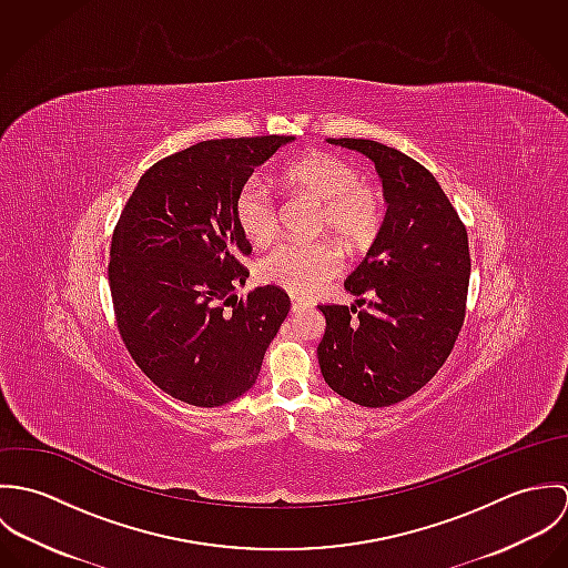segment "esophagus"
I'll list each match as a JSON object with an SVG mask.
<instances>
[{"label":"esophagus","mask_w":568,"mask_h":568,"mask_svg":"<svg viewBox=\"0 0 568 568\" xmlns=\"http://www.w3.org/2000/svg\"><path fill=\"white\" fill-rule=\"evenodd\" d=\"M291 308H293V313H300V311L311 308V304H308L306 300H302V297H293V300H291Z\"/></svg>","instance_id":"esophagus-1"}]
</instances>
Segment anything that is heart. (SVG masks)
I'll return each mask as SVG.
<instances>
[{
	"label": "heart",
	"mask_w": 568,
	"mask_h": 568,
	"mask_svg": "<svg viewBox=\"0 0 568 568\" xmlns=\"http://www.w3.org/2000/svg\"><path fill=\"white\" fill-rule=\"evenodd\" d=\"M288 187L320 203L317 225L338 243L361 251L374 243L383 225L381 192L361 179L352 163L329 155L308 153L282 172ZM234 214L246 241L268 244L277 234V201L268 185L251 176L236 194ZM341 271V253L332 243H288L271 248L257 264L264 282L295 295H308Z\"/></svg>",
	"instance_id": "1"
}]
</instances>
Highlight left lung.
Wrapping results in <instances>:
<instances>
[{"label": "left lung", "instance_id": "8db88e82", "mask_svg": "<svg viewBox=\"0 0 568 568\" xmlns=\"http://www.w3.org/2000/svg\"><path fill=\"white\" fill-rule=\"evenodd\" d=\"M327 142L374 162L387 214L365 260L345 280L356 304L320 306L322 374L349 403L396 405L422 389L455 347L470 282L468 234L422 163L374 140Z\"/></svg>", "mask_w": 568, "mask_h": 568}]
</instances>
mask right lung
<instances>
[{
  "label": "right lung",
  "mask_w": 568,
  "mask_h": 568,
  "mask_svg": "<svg viewBox=\"0 0 568 568\" xmlns=\"http://www.w3.org/2000/svg\"><path fill=\"white\" fill-rule=\"evenodd\" d=\"M286 135L210 140L151 165L111 241L109 288L120 336L168 396L223 406L246 394L291 311L280 286L234 295L251 244L234 203Z\"/></svg>",
  "instance_id": "right-lung-1"
}]
</instances>
